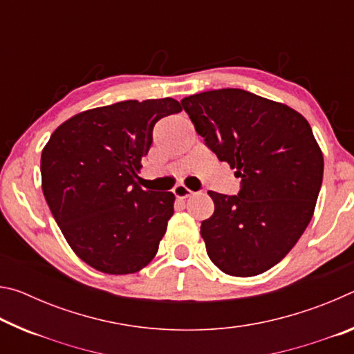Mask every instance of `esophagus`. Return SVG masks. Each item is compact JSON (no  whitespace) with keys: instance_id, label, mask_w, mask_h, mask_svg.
<instances>
[{"instance_id":"1","label":"esophagus","mask_w":354,"mask_h":354,"mask_svg":"<svg viewBox=\"0 0 354 354\" xmlns=\"http://www.w3.org/2000/svg\"><path fill=\"white\" fill-rule=\"evenodd\" d=\"M173 194H175L178 200H185V198H189V196L194 195V192L185 187V185H176V187L173 189Z\"/></svg>"}]
</instances>
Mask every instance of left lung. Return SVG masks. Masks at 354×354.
<instances>
[{
    "instance_id": "1",
    "label": "left lung",
    "mask_w": 354,
    "mask_h": 354,
    "mask_svg": "<svg viewBox=\"0 0 354 354\" xmlns=\"http://www.w3.org/2000/svg\"><path fill=\"white\" fill-rule=\"evenodd\" d=\"M196 134L242 179L239 195L207 192V256L231 277H256L283 259L314 215L323 154L301 113L242 88L181 100Z\"/></svg>"
}]
</instances>
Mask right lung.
Instances as JSON below:
<instances>
[{
	"label": "right lung",
	"mask_w": 354,
	"mask_h": 354,
	"mask_svg": "<svg viewBox=\"0 0 354 354\" xmlns=\"http://www.w3.org/2000/svg\"><path fill=\"white\" fill-rule=\"evenodd\" d=\"M173 98L128 100L76 113L41 151V190L65 241L95 270L129 274L158 253L173 215L171 192L137 184L158 120Z\"/></svg>",
	"instance_id": "obj_1"
}]
</instances>
